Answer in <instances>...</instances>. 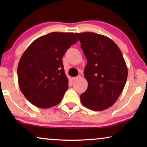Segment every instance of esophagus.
<instances>
[{
    "label": "esophagus",
    "mask_w": 147,
    "mask_h": 147,
    "mask_svg": "<svg viewBox=\"0 0 147 147\" xmlns=\"http://www.w3.org/2000/svg\"><path fill=\"white\" fill-rule=\"evenodd\" d=\"M79 77H80V76H77V77H72V79L73 81H75V80H77V79H78Z\"/></svg>",
    "instance_id": "esophagus-1"
}]
</instances>
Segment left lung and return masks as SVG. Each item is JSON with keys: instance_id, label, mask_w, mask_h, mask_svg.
<instances>
[{"instance_id": "8db88e82", "label": "left lung", "mask_w": 147, "mask_h": 147, "mask_svg": "<svg viewBox=\"0 0 147 147\" xmlns=\"http://www.w3.org/2000/svg\"><path fill=\"white\" fill-rule=\"evenodd\" d=\"M75 35L87 59L84 73L88 86L81 102L92 111H104L113 105L124 89L128 75L125 61L109 37L92 32Z\"/></svg>"}]
</instances>
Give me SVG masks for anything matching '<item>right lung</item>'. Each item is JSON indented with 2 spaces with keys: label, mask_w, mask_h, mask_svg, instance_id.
<instances>
[{
  "label": "right lung",
  "mask_w": 147,
  "mask_h": 147,
  "mask_svg": "<svg viewBox=\"0 0 147 147\" xmlns=\"http://www.w3.org/2000/svg\"><path fill=\"white\" fill-rule=\"evenodd\" d=\"M77 41L73 33L52 32L31 43L18 65V80L25 98L38 108L59 104L68 88L62 57Z\"/></svg>",
  "instance_id": "add662e5"
}]
</instances>
